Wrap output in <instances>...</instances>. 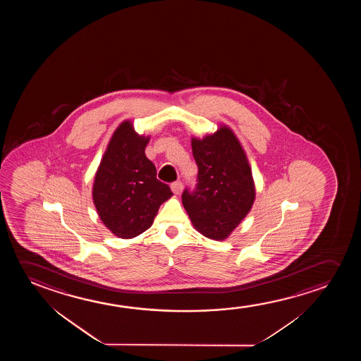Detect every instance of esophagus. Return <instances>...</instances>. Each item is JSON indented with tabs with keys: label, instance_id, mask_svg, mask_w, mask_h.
Wrapping results in <instances>:
<instances>
[{
	"label": "esophagus",
	"instance_id": "esophagus-1",
	"mask_svg": "<svg viewBox=\"0 0 361 361\" xmlns=\"http://www.w3.org/2000/svg\"><path fill=\"white\" fill-rule=\"evenodd\" d=\"M183 183L181 181H175V183H171V190H173V192L175 195H180L181 191H183Z\"/></svg>",
	"mask_w": 361,
	"mask_h": 361
}]
</instances>
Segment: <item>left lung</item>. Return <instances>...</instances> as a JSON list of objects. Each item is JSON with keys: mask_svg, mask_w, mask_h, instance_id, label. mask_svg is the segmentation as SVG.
I'll list each match as a JSON object with an SVG mask.
<instances>
[{"mask_svg": "<svg viewBox=\"0 0 361 361\" xmlns=\"http://www.w3.org/2000/svg\"><path fill=\"white\" fill-rule=\"evenodd\" d=\"M197 185L185 188L183 204L193 227L204 237L224 240L252 209L255 186L242 144L227 126L202 139L192 138Z\"/></svg>", "mask_w": 361, "mask_h": 361, "instance_id": "left-lung-1", "label": "left lung"}]
</instances>
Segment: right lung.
<instances>
[{"label":"right lung","mask_w":361,"mask_h":361,"mask_svg":"<svg viewBox=\"0 0 361 361\" xmlns=\"http://www.w3.org/2000/svg\"><path fill=\"white\" fill-rule=\"evenodd\" d=\"M149 137L139 135L130 121H124L114 130L94 175V207L116 237L129 239L145 232L160 204L173 196L145 157Z\"/></svg>","instance_id":"right-lung-1"}]
</instances>
